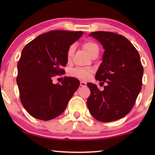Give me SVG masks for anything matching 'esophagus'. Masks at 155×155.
<instances>
[{
	"mask_svg": "<svg viewBox=\"0 0 155 155\" xmlns=\"http://www.w3.org/2000/svg\"><path fill=\"white\" fill-rule=\"evenodd\" d=\"M80 86H81V87H86L87 84L85 83L84 81H81V82H80Z\"/></svg>",
	"mask_w": 155,
	"mask_h": 155,
	"instance_id": "34e87169",
	"label": "esophagus"
}]
</instances>
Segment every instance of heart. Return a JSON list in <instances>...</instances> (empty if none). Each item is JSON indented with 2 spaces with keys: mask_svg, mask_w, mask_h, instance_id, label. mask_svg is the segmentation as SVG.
<instances>
[{
  "mask_svg": "<svg viewBox=\"0 0 155 155\" xmlns=\"http://www.w3.org/2000/svg\"><path fill=\"white\" fill-rule=\"evenodd\" d=\"M82 47L85 51L88 53L90 56H92L93 53H95L96 51H99V47L96 44L95 42L92 41H84L82 44ZM74 50H75V46L71 45L70 46L67 51V57L68 59L74 54ZM92 73V70L91 68H77L74 69L71 71V74L74 76L79 78L81 79H87L90 77Z\"/></svg>",
  "mask_w": 155,
  "mask_h": 155,
  "instance_id": "1",
  "label": "heart"
}]
</instances>
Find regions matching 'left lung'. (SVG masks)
<instances>
[{"mask_svg": "<svg viewBox=\"0 0 155 155\" xmlns=\"http://www.w3.org/2000/svg\"><path fill=\"white\" fill-rule=\"evenodd\" d=\"M89 36L97 39L105 50L95 79L106 82V86L100 91L96 84H87L91 92L87 102L88 109L101 122L118 120L131 111L141 90L143 68L140 55L121 35L97 31Z\"/></svg>", "mask_w": 155, "mask_h": 155, "instance_id": "left-lung-1", "label": "left lung"}]
</instances>
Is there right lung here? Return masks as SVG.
I'll return each mask as SVG.
<instances>
[{"instance_id": "obj_1", "label": "right lung", "mask_w": 155, "mask_h": 155, "mask_svg": "<svg viewBox=\"0 0 155 155\" xmlns=\"http://www.w3.org/2000/svg\"><path fill=\"white\" fill-rule=\"evenodd\" d=\"M82 31H52L38 35L22 49L17 64V83L22 104L32 117L47 121L65 111L79 81L65 77L62 84L51 78L65 73L67 51Z\"/></svg>"}]
</instances>
